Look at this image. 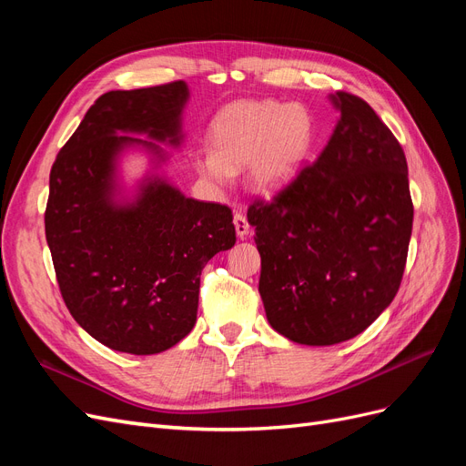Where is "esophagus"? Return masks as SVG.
Instances as JSON below:
<instances>
[{
  "label": "esophagus",
  "mask_w": 466,
  "mask_h": 466,
  "mask_svg": "<svg viewBox=\"0 0 466 466\" xmlns=\"http://www.w3.org/2000/svg\"><path fill=\"white\" fill-rule=\"evenodd\" d=\"M233 223H235V231H237V235L241 237V238H245V237L248 235V231H250V225H248V221H247L245 214H241V211H237L235 218H233Z\"/></svg>",
  "instance_id": "obj_1"
}]
</instances>
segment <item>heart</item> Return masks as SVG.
<instances>
[{
	"label": "heart",
	"mask_w": 466,
	"mask_h": 466,
	"mask_svg": "<svg viewBox=\"0 0 466 466\" xmlns=\"http://www.w3.org/2000/svg\"><path fill=\"white\" fill-rule=\"evenodd\" d=\"M311 144V120L299 106L276 101L238 103L211 128L214 155L196 161L198 173L228 185L233 173L250 165V180L260 192H276L298 171Z\"/></svg>",
	"instance_id": "1"
}]
</instances>
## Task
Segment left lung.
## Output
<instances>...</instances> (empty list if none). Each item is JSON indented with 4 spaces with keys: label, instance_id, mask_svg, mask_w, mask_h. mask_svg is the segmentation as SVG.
Listing matches in <instances>:
<instances>
[{
    "label": "left lung",
    "instance_id": "left-lung-1",
    "mask_svg": "<svg viewBox=\"0 0 466 466\" xmlns=\"http://www.w3.org/2000/svg\"><path fill=\"white\" fill-rule=\"evenodd\" d=\"M332 101L340 120L317 161L247 211L268 322L307 346L346 342L390 305L414 219L399 139L363 98Z\"/></svg>",
    "mask_w": 466,
    "mask_h": 466
}]
</instances>
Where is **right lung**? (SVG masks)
I'll return each instance as SVG.
<instances>
[{
    "instance_id": "1",
    "label": "right lung",
    "mask_w": 466,
    "mask_h": 466,
    "mask_svg": "<svg viewBox=\"0 0 466 466\" xmlns=\"http://www.w3.org/2000/svg\"><path fill=\"white\" fill-rule=\"evenodd\" d=\"M187 96L185 81L101 95L50 171L45 229L64 303L83 330L124 354L180 342L194 329L204 266L237 241L229 206L187 198L163 180L130 206L112 202L115 155L151 146L118 132L177 144Z\"/></svg>"
}]
</instances>
